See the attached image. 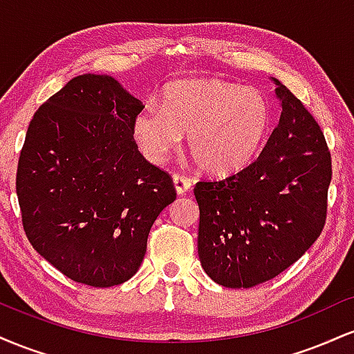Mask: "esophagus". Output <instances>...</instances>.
<instances>
[{
	"instance_id": "esophagus-1",
	"label": "esophagus",
	"mask_w": 354,
	"mask_h": 354,
	"mask_svg": "<svg viewBox=\"0 0 354 354\" xmlns=\"http://www.w3.org/2000/svg\"><path fill=\"white\" fill-rule=\"evenodd\" d=\"M173 183H174V189H176V193L180 194V196L186 194L191 189V181L188 180V178L180 176V174H174Z\"/></svg>"
}]
</instances>
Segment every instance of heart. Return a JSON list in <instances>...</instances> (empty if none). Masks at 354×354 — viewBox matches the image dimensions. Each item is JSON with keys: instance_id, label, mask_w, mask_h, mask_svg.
<instances>
[{"instance_id": "1", "label": "heart", "mask_w": 354, "mask_h": 354, "mask_svg": "<svg viewBox=\"0 0 354 354\" xmlns=\"http://www.w3.org/2000/svg\"><path fill=\"white\" fill-rule=\"evenodd\" d=\"M271 106L256 89L218 80H183L148 103L133 121L141 153L161 165L188 135V151L203 171L228 176L245 169L265 146Z\"/></svg>"}]
</instances>
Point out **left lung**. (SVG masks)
Masks as SVG:
<instances>
[{
    "label": "left lung",
    "instance_id": "8db88e82",
    "mask_svg": "<svg viewBox=\"0 0 354 354\" xmlns=\"http://www.w3.org/2000/svg\"><path fill=\"white\" fill-rule=\"evenodd\" d=\"M276 84L279 123L258 160L221 181H200L198 254L226 288H251L283 273L318 239L326 221L331 154L315 118Z\"/></svg>",
    "mask_w": 354,
    "mask_h": 354
}]
</instances>
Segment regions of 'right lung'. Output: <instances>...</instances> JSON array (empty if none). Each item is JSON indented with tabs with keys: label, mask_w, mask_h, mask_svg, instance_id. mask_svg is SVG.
Instances as JSON below:
<instances>
[{
	"label": "right lung",
	"mask_w": 354,
	"mask_h": 354,
	"mask_svg": "<svg viewBox=\"0 0 354 354\" xmlns=\"http://www.w3.org/2000/svg\"><path fill=\"white\" fill-rule=\"evenodd\" d=\"M143 103L108 75L68 81L35 113L16 194L39 254L73 281L108 288L140 270L154 219L176 200L133 138Z\"/></svg>",
	"instance_id": "obj_1"
}]
</instances>
